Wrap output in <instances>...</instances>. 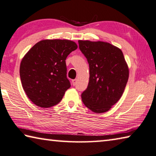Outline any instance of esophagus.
I'll return each mask as SVG.
<instances>
[{
	"label": "esophagus",
	"instance_id": "obj_1",
	"mask_svg": "<svg viewBox=\"0 0 156 156\" xmlns=\"http://www.w3.org/2000/svg\"><path fill=\"white\" fill-rule=\"evenodd\" d=\"M76 80H76V79H74V80H72V84H73V86H75V85H76Z\"/></svg>",
	"mask_w": 156,
	"mask_h": 156
}]
</instances>
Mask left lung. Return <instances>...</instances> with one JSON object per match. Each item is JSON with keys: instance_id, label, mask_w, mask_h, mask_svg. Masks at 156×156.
Masks as SVG:
<instances>
[{"instance_id": "left-lung-1", "label": "left lung", "mask_w": 156, "mask_h": 156, "mask_svg": "<svg viewBox=\"0 0 156 156\" xmlns=\"http://www.w3.org/2000/svg\"><path fill=\"white\" fill-rule=\"evenodd\" d=\"M78 43L89 65V81L82 100L93 112H108L120 100L128 81L123 53L107 42L80 40Z\"/></svg>"}]
</instances>
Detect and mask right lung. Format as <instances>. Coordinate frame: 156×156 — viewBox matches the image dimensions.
Wrapping results in <instances>:
<instances>
[{
  "label": "right lung",
  "instance_id": "right-lung-1",
  "mask_svg": "<svg viewBox=\"0 0 156 156\" xmlns=\"http://www.w3.org/2000/svg\"><path fill=\"white\" fill-rule=\"evenodd\" d=\"M78 48L75 42L60 39L39 41L23 58L20 76L23 88L34 104L51 107L70 87L65 60Z\"/></svg>",
  "mask_w": 156,
  "mask_h": 156
}]
</instances>
